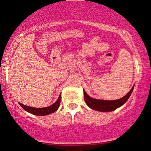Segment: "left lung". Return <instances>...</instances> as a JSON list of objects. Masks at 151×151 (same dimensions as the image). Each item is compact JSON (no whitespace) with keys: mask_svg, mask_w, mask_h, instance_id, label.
Segmentation results:
<instances>
[{"mask_svg":"<svg viewBox=\"0 0 151 151\" xmlns=\"http://www.w3.org/2000/svg\"><path fill=\"white\" fill-rule=\"evenodd\" d=\"M134 87L129 90V92L126 95H125L122 99L114 101H106V100H100L93 99L89 96L85 90H83V95H84V100L86 105L92 109L101 111V112H109L115 110L116 109L120 107L128 100L130 96L132 91L134 90Z\"/></svg>","mask_w":151,"mask_h":151,"instance_id":"left-lung-1","label":"left lung"}]
</instances>
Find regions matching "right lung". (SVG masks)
I'll return each instance as SVG.
<instances>
[{
  "label": "right lung",
  "mask_w": 151,
  "mask_h": 151,
  "mask_svg": "<svg viewBox=\"0 0 151 151\" xmlns=\"http://www.w3.org/2000/svg\"><path fill=\"white\" fill-rule=\"evenodd\" d=\"M60 102H61V94L59 95V98L57 100V101L55 102L54 104H52V105L47 107H43V108H35V107H32V106H28L23 104L19 103L20 106L24 109V110L27 111L28 113H32V114L38 115V116H42V115H46L50 113H52L56 111L59 107L60 105Z\"/></svg>",
  "instance_id": "obj_1"
}]
</instances>
